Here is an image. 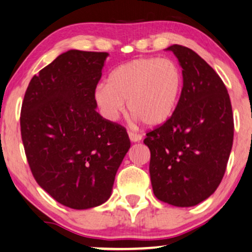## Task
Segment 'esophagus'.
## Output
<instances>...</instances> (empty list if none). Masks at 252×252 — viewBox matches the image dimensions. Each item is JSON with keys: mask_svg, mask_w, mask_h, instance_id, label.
Returning <instances> with one entry per match:
<instances>
[{"mask_svg": "<svg viewBox=\"0 0 252 252\" xmlns=\"http://www.w3.org/2000/svg\"><path fill=\"white\" fill-rule=\"evenodd\" d=\"M128 136H129V140L132 142H139L141 141L142 136L140 134H136L134 132H128Z\"/></svg>", "mask_w": 252, "mask_h": 252, "instance_id": "1", "label": "esophagus"}]
</instances>
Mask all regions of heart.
<instances>
[{
    "label": "heart",
    "mask_w": 252,
    "mask_h": 252,
    "mask_svg": "<svg viewBox=\"0 0 252 252\" xmlns=\"http://www.w3.org/2000/svg\"><path fill=\"white\" fill-rule=\"evenodd\" d=\"M183 89L180 66L169 58H138L121 64L110 73L106 84L94 90V100L102 116L117 120L125 102L135 119L155 127L175 112Z\"/></svg>",
    "instance_id": "b5f03b06"
}]
</instances>
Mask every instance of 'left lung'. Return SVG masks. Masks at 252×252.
I'll use <instances>...</instances> for the list:
<instances>
[{
    "label": "left lung",
    "mask_w": 252,
    "mask_h": 252,
    "mask_svg": "<svg viewBox=\"0 0 252 252\" xmlns=\"http://www.w3.org/2000/svg\"><path fill=\"white\" fill-rule=\"evenodd\" d=\"M183 89L173 116L148 132L154 195L175 207H192L214 194L225 173L234 140L229 93L215 70L196 52L174 44Z\"/></svg>",
    "instance_id": "1"
}]
</instances>
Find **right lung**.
Segmentation results:
<instances>
[{
	"label": "right lung",
	"instance_id": "right-lung-1",
	"mask_svg": "<svg viewBox=\"0 0 252 252\" xmlns=\"http://www.w3.org/2000/svg\"><path fill=\"white\" fill-rule=\"evenodd\" d=\"M107 52L69 50L32 77L21 134L36 182L65 207L90 209L111 196L131 141L95 111L94 90Z\"/></svg>",
	"mask_w": 252,
	"mask_h": 252
}]
</instances>
